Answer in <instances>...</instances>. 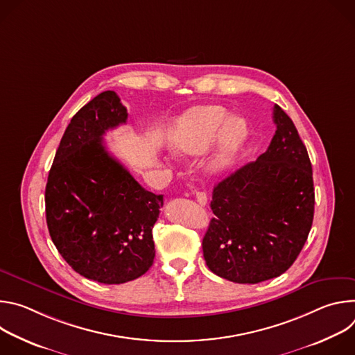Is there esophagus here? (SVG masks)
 I'll list each match as a JSON object with an SVG mask.
<instances>
[{
	"label": "esophagus",
	"mask_w": 355,
	"mask_h": 355,
	"mask_svg": "<svg viewBox=\"0 0 355 355\" xmlns=\"http://www.w3.org/2000/svg\"><path fill=\"white\" fill-rule=\"evenodd\" d=\"M195 198H196V202H198L199 205H202V207L207 205L208 198H207L205 192H195Z\"/></svg>",
	"instance_id": "34e87169"
}]
</instances>
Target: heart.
I'll list each match as a JSON object with an SVG mask.
<instances>
[{"label": "heart", "instance_id": "heart-1", "mask_svg": "<svg viewBox=\"0 0 355 355\" xmlns=\"http://www.w3.org/2000/svg\"><path fill=\"white\" fill-rule=\"evenodd\" d=\"M218 137L215 155L209 167L215 173L227 170L248 137L243 118L230 116L220 105L196 107L187 111L175 122L170 135V147L175 155L196 157L204 155Z\"/></svg>", "mask_w": 355, "mask_h": 355}]
</instances>
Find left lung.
<instances>
[{"mask_svg":"<svg viewBox=\"0 0 355 355\" xmlns=\"http://www.w3.org/2000/svg\"><path fill=\"white\" fill-rule=\"evenodd\" d=\"M272 118L277 130L266 153L214 188L215 218L202 240L208 268L237 284L284 274L305 245L313 222L308 150L277 104Z\"/></svg>","mask_w":355,"mask_h":355,"instance_id":"8db88e82","label":"left lung"}]
</instances>
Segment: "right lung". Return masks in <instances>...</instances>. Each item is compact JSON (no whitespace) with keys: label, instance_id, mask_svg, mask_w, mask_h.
Segmentation results:
<instances>
[{"label":"right lung","instance_id":"obj_1","mask_svg":"<svg viewBox=\"0 0 355 355\" xmlns=\"http://www.w3.org/2000/svg\"><path fill=\"white\" fill-rule=\"evenodd\" d=\"M115 91H104L69 123L49 171L47 229L58 251L80 275L123 284L153 264L151 229L163 195L146 191L104 146L107 130L126 123Z\"/></svg>","mask_w":355,"mask_h":355}]
</instances>
